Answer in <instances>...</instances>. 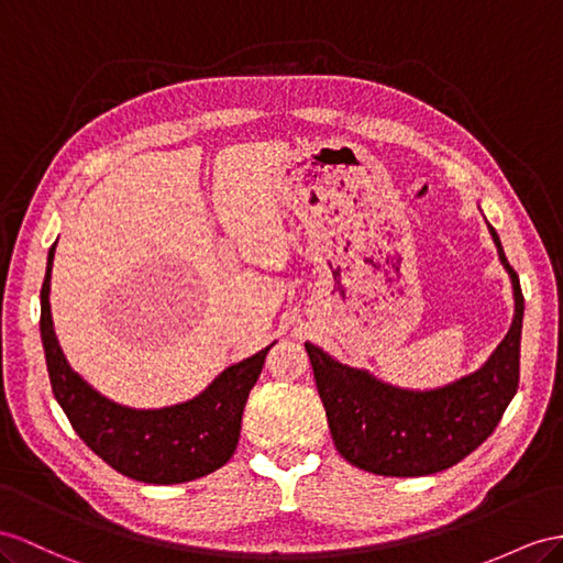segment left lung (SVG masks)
Returning <instances> with one entry per match:
<instances>
[{"mask_svg": "<svg viewBox=\"0 0 563 563\" xmlns=\"http://www.w3.org/2000/svg\"><path fill=\"white\" fill-rule=\"evenodd\" d=\"M487 228L511 278L514 321L493 356L471 376L438 390H401L305 344L335 450L352 466L395 478L438 473L478 450L501 421L518 390L523 292L499 235Z\"/></svg>", "mask_w": 563, "mask_h": 563, "instance_id": "left-lung-1", "label": "left lung"}]
</instances>
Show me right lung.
Returning a JSON list of instances; mask_svg holds the SVG:
<instances>
[{
    "label": "right lung",
    "instance_id": "obj_1",
    "mask_svg": "<svg viewBox=\"0 0 563 563\" xmlns=\"http://www.w3.org/2000/svg\"><path fill=\"white\" fill-rule=\"evenodd\" d=\"M56 247V244H54ZM54 247L40 290V335L45 344L52 393L78 438L128 478L152 485L197 481L233 456L242 411L273 347L228 366L205 393L164 409H131L99 395L68 366L54 335L49 280Z\"/></svg>",
    "mask_w": 563,
    "mask_h": 563
}]
</instances>
